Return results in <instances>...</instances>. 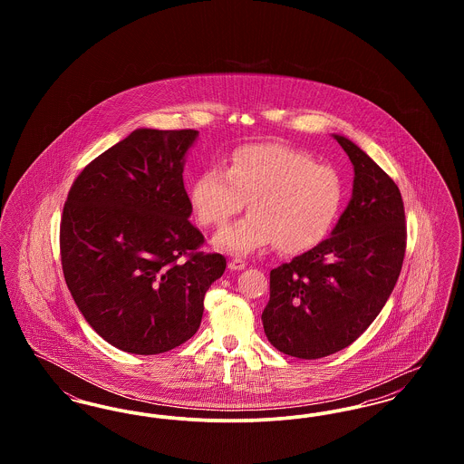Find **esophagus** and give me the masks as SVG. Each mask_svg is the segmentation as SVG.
<instances>
[{
    "label": "esophagus",
    "instance_id": "esophagus-1",
    "mask_svg": "<svg viewBox=\"0 0 464 464\" xmlns=\"http://www.w3.org/2000/svg\"><path fill=\"white\" fill-rule=\"evenodd\" d=\"M227 267H229L231 271H242V269H245V261H242V259H231V261L227 263Z\"/></svg>",
    "mask_w": 464,
    "mask_h": 464
}]
</instances>
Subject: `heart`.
I'll list each match as a JSON object with an SVG mask.
<instances>
[{
  "mask_svg": "<svg viewBox=\"0 0 464 464\" xmlns=\"http://www.w3.org/2000/svg\"><path fill=\"white\" fill-rule=\"evenodd\" d=\"M246 201L250 214L224 226L214 245L243 256L276 243L284 254H299L329 233L343 203V180L306 153L256 144L237 151L227 170L207 169L191 189L203 226H221Z\"/></svg>",
  "mask_w": 464,
  "mask_h": 464,
  "instance_id": "b5f03b06",
  "label": "heart"
}]
</instances>
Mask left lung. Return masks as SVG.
<instances>
[{"mask_svg":"<svg viewBox=\"0 0 464 464\" xmlns=\"http://www.w3.org/2000/svg\"><path fill=\"white\" fill-rule=\"evenodd\" d=\"M353 165L348 207L331 237L269 273L263 311L267 341L314 360L356 341L397 284L405 254V212L393 179L353 140L332 133Z\"/></svg>","mask_w":464,"mask_h":464,"instance_id":"8db88e82","label":"left lung"}]
</instances>
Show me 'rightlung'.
Here are the masks:
<instances>
[{"mask_svg":"<svg viewBox=\"0 0 464 464\" xmlns=\"http://www.w3.org/2000/svg\"><path fill=\"white\" fill-rule=\"evenodd\" d=\"M198 130L137 129L74 180L61 222L67 287L90 327L133 354L174 350L198 331L221 254L198 252L184 163ZM184 255L187 259L180 260Z\"/></svg>","mask_w":464,"mask_h":464,"instance_id":"add662e5","label":"right lung"}]
</instances>
